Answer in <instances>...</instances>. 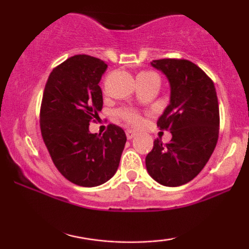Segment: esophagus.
<instances>
[{"mask_svg": "<svg viewBox=\"0 0 249 249\" xmlns=\"http://www.w3.org/2000/svg\"><path fill=\"white\" fill-rule=\"evenodd\" d=\"M125 132H126V137H127L128 141H131V139H133L134 137L137 136V132H136V131H134V130H131V128H128V130L125 131Z\"/></svg>", "mask_w": 249, "mask_h": 249, "instance_id": "esophagus-1", "label": "esophagus"}]
</instances>
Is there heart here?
<instances>
[{
    "instance_id": "obj_1",
    "label": "heart",
    "mask_w": 249,
    "mask_h": 249,
    "mask_svg": "<svg viewBox=\"0 0 249 249\" xmlns=\"http://www.w3.org/2000/svg\"><path fill=\"white\" fill-rule=\"evenodd\" d=\"M151 77H157V78H158V76H157L156 73L148 72L147 71V72L139 73V75L137 76V79L151 78ZM117 116H118L122 121H124L125 123H127V124L130 125H133V126H138V125H141L142 122L141 113H139L137 110H134V108H130V107L121 108V110L117 111Z\"/></svg>"
}]
</instances>
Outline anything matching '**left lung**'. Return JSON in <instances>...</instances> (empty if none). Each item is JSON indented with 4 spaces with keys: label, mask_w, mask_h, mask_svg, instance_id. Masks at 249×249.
Wrapping results in <instances>:
<instances>
[{
    "label": "left lung",
    "mask_w": 249,
    "mask_h": 249,
    "mask_svg": "<svg viewBox=\"0 0 249 249\" xmlns=\"http://www.w3.org/2000/svg\"><path fill=\"white\" fill-rule=\"evenodd\" d=\"M151 64L166 75L171 101L157 125L172 139H159L145 158L152 178L165 186L187 184L201 172L219 138V103L212 79L188 59H154Z\"/></svg>",
    "instance_id": "left-lung-1"
}]
</instances>
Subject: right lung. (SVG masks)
I'll use <instances>...</instances> for the list:
<instances>
[{
    "label": "right lung",
    "mask_w": 249,
    "mask_h": 249,
    "mask_svg": "<svg viewBox=\"0 0 249 249\" xmlns=\"http://www.w3.org/2000/svg\"><path fill=\"white\" fill-rule=\"evenodd\" d=\"M107 68L96 57L72 56L53 68L43 92V142L59 173L83 187L98 186L112 178L126 142L124 130L115 124L102 136L89 131L103 107L98 84Z\"/></svg>",
    "instance_id": "right-lung-1"
}]
</instances>
